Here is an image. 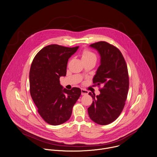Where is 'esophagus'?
<instances>
[{
	"label": "esophagus",
	"instance_id": "esophagus-1",
	"mask_svg": "<svg viewBox=\"0 0 157 157\" xmlns=\"http://www.w3.org/2000/svg\"><path fill=\"white\" fill-rule=\"evenodd\" d=\"M81 91H82V95H86L88 94V91L85 89H82Z\"/></svg>",
	"mask_w": 157,
	"mask_h": 157
}]
</instances>
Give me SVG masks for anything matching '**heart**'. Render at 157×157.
Wrapping results in <instances>:
<instances>
[{
	"label": "heart",
	"instance_id": "1",
	"mask_svg": "<svg viewBox=\"0 0 157 157\" xmlns=\"http://www.w3.org/2000/svg\"><path fill=\"white\" fill-rule=\"evenodd\" d=\"M82 60H88V59H96L97 57L95 53L90 51L88 49H85L82 53Z\"/></svg>",
	"mask_w": 157,
	"mask_h": 157
}]
</instances>
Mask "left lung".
Here are the masks:
<instances>
[{"label": "left lung", "mask_w": 157, "mask_h": 157, "mask_svg": "<svg viewBox=\"0 0 157 157\" xmlns=\"http://www.w3.org/2000/svg\"><path fill=\"white\" fill-rule=\"evenodd\" d=\"M101 55V65L93 78V83L102 85L99 96L92 94L93 101L88 108L90 117L99 125H107L121 114L127 98L129 78L126 62L115 46L100 41L90 45Z\"/></svg>", "instance_id": "obj_1"}]
</instances>
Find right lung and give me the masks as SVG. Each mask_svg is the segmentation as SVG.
Wrapping results in <instances>:
<instances>
[{"label":"right lung","mask_w":157,"mask_h":157,"mask_svg":"<svg viewBox=\"0 0 157 157\" xmlns=\"http://www.w3.org/2000/svg\"><path fill=\"white\" fill-rule=\"evenodd\" d=\"M78 48L49 45L32 61L29 73L30 95L40 116L51 125H60L69 120L80 96V88L69 90L59 83V77L66 75L68 59Z\"/></svg>","instance_id":"obj_1"}]
</instances>
